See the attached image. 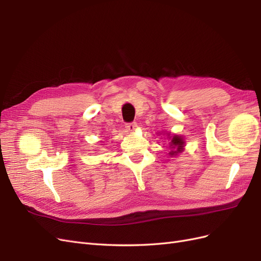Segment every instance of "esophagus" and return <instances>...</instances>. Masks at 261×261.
I'll return each mask as SVG.
<instances>
[{
    "mask_svg": "<svg viewBox=\"0 0 261 261\" xmlns=\"http://www.w3.org/2000/svg\"><path fill=\"white\" fill-rule=\"evenodd\" d=\"M136 128H137V124H136V123L126 124V129H127L129 133H134V132H135Z\"/></svg>",
    "mask_w": 261,
    "mask_h": 261,
    "instance_id": "obj_1",
    "label": "esophagus"
}]
</instances>
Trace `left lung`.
<instances>
[{
    "label": "left lung",
    "instance_id": "left-lung-1",
    "mask_svg": "<svg viewBox=\"0 0 261 261\" xmlns=\"http://www.w3.org/2000/svg\"><path fill=\"white\" fill-rule=\"evenodd\" d=\"M167 137L170 140V148L171 151L169 152L170 156H177L181 152L184 151L185 148V139L183 136L180 135H175V134H171L167 133Z\"/></svg>",
    "mask_w": 261,
    "mask_h": 261
}]
</instances>
